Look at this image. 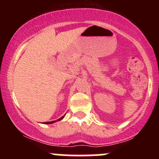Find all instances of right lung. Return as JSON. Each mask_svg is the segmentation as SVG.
I'll return each mask as SVG.
<instances>
[{
	"label": "right lung",
	"instance_id": "right-lung-1",
	"mask_svg": "<svg viewBox=\"0 0 159 159\" xmlns=\"http://www.w3.org/2000/svg\"><path fill=\"white\" fill-rule=\"evenodd\" d=\"M64 117H65V116H62L61 118H60L59 119H57V121H60V120H61L62 118H64ZM55 121H50V122H49V121H48V122H44V124H51V123H54V122H55Z\"/></svg>",
	"mask_w": 159,
	"mask_h": 159
}]
</instances>
